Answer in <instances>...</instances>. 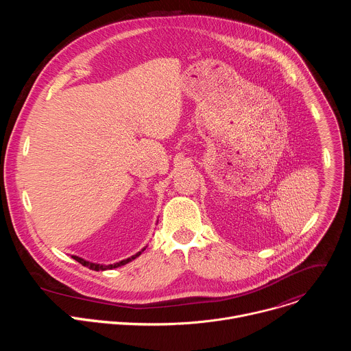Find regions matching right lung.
I'll return each mask as SVG.
<instances>
[{"instance_id":"add662e5","label":"right lung","mask_w":351,"mask_h":351,"mask_svg":"<svg viewBox=\"0 0 351 351\" xmlns=\"http://www.w3.org/2000/svg\"><path fill=\"white\" fill-rule=\"evenodd\" d=\"M147 247V245H145ZM145 247H143L138 253H136L134 256H132V257H129V258H126V260H122V261H119V263H115V264H110V265H106V264H97V263H90V261H86L84 258H80V257H77V256H72V258L73 260H76L77 263H80L83 267H87V268H90V269H93V271H107V269H114V268H118V267H122V265H126L128 263H130V261H133L134 258H137L144 250H145Z\"/></svg>"}]
</instances>
